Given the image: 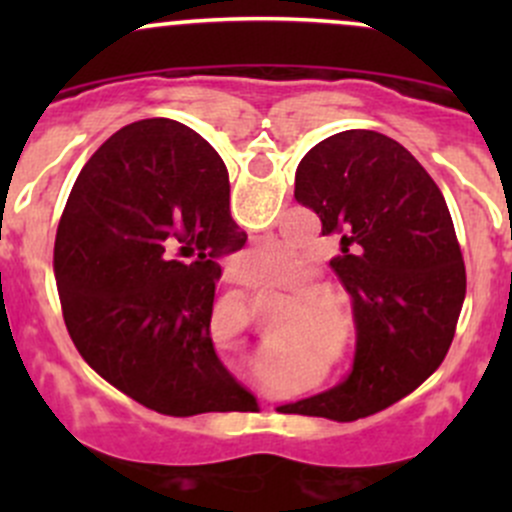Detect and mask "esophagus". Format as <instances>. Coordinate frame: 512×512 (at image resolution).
Returning <instances> with one entry per match:
<instances>
[{
    "label": "esophagus",
    "mask_w": 512,
    "mask_h": 512,
    "mask_svg": "<svg viewBox=\"0 0 512 512\" xmlns=\"http://www.w3.org/2000/svg\"><path fill=\"white\" fill-rule=\"evenodd\" d=\"M225 282H227V285L235 287V289H240V292H247V294L252 292V287H247L245 282L240 280V275H235V272H232V270H227V272H225Z\"/></svg>",
    "instance_id": "obj_1"
}]
</instances>
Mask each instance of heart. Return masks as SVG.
Listing matches in <instances>:
<instances>
[{"label": "heart", "mask_w": 512, "mask_h": 512, "mask_svg": "<svg viewBox=\"0 0 512 512\" xmlns=\"http://www.w3.org/2000/svg\"><path fill=\"white\" fill-rule=\"evenodd\" d=\"M237 275L257 287H280L297 280L304 267V252L294 242L265 237L247 245L235 257Z\"/></svg>", "instance_id": "b5f03b06"}]
</instances>
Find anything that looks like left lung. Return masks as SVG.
I'll use <instances>...</instances> for the list:
<instances>
[{"instance_id": "left-lung-1", "label": "left lung", "mask_w": 512, "mask_h": 512, "mask_svg": "<svg viewBox=\"0 0 512 512\" xmlns=\"http://www.w3.org/2000/svg\"><path fill=\"white\" fill-rule=\"evenodd\" d=\"M294 198L342 245L329 265L352 297L356 354L344 384L280 411L369 416L423 384L456 334L466 265L446 198L401 143L364 128L299 160Z\"/></svg>"}]
</instances>
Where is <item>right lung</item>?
Listing matches in <instances>:
<instances>
[{"label":"right lung","instance_id":"add662e5","mask_svg":"<svg viewBox=\"0 0 512 512\" xmlns=\"http://www.w3.org/2000/svg\"><path fill=\"white\" fill-rule=\"evenodd\" d=\"M208 141L170 118L113 133L76 178L54 272L71 342L101 379L165 416L250 411L210 337L218 260L245 245Z\"/></svg>","mask_w":512,"mask_h":512}]
</instances>
